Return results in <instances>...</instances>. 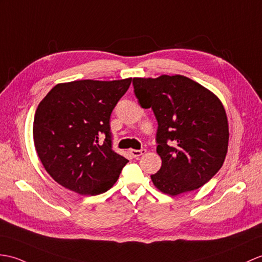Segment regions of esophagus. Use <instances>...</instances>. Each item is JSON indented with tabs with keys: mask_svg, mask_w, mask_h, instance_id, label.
<instances>
[{
	"mask_svg": "<svg viewBox=\"0 0 262 262\" xmlns=\"http://www.w3.org/2000/svg\"><path fill=\"white\" fill-rule=\"evenodd\" d=\"M129 151L134 157H139L146 153V149H144V148L143 149H130Z\"/></svg>",
	"mask_w": 262,
	"mask_h": 262,
	"instance_id": "1",
	"label": "esophagus"
}]
</instances>
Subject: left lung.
I'll return each mask as SVG.
<instances>
[{"label": "left lung", "mask_w": 262, "mask_h": 262, "mask_svg": "<svg viewBox=\"0 0 262 262\" xmlns=\"http://www.w3.org/2000/svg\"><path fill=\"white\" fill-rule=\"evenodd\" d=\"M134 93L151 108L159 124L157 154L162 166L150 175L154 186L171 196L204 185L226 160L229 124L217 96L185 76L134 78Z\"/></svg>", "instance_id": "1"}]
</instances>
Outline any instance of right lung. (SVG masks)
Segmentation results:
<instances>
[{"instance_id": "1", "label": "right lung", "mask_w": 262, "mask_h": 262, "mask_svg": "<svg viewBox=\"0 0 262 262\" xmlns=\"http://www.w3.org/2000/svg\"><path fill=\"white\" fill-rule=\"evenodd\" d=\"M130 82L132 78L62 82L40 101L34 146L58 184L80 195H97L116 183L128 160L112 149L109 118Z\"/></svg>"}]
</instances>
